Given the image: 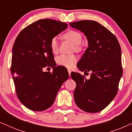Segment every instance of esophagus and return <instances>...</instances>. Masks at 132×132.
Returning <instances> with one entry per match:
<instances>
[{
    "instance_id": "esophagus-1",
    "label": "esophagus",
    "mask_w": 132,
    "mask_h": 132,
    "mask_svg": "<svg viewBox=\"0 0 132 132\" xmlns=\"http://www.w3.org/2000/svg\"><path fill=\"white\" fill-rule=\"evenodd\" d=\"M68 73H69V75L70 77V73H71L72 70H70V69H68Z\"/></svg>"
}]
</instances>
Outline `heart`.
<instances>
[{"mask_svg":"<svg viewBox=\"0 0 132 132\" xmlns=\"http://www.w3.org/2000/svg\"><path fill=\"white\" fill-rule=\"evenodd\" d=\"M64 39L70 40L75 44V49L77 51H81L82 50V46L81 45V41L82 39V36L79 31L70 30L64 33L63 35ZM50 48L53 53H58L59 49V43L58 38L54 36L51 38L50 44ZM78 60V57L75 54L71 55H60L56 58V62L59 65L65 66L68 68H73L75 64Z\"/></svg>","mask_w":132,"mask_h":132,"instance_id":"1","label":"heart"}]
</instances>
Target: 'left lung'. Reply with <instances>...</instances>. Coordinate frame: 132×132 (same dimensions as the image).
<instances>
[{
    "mask_svg": "<svg viewBox=\"0 0 132 132\" xmlns=\"http://www.w3.org/2000/svg\"><path fill=\"white\" fill-rule=\"evenodd\" d=\"M70 25L84 33L88 42L78 68L85 73H92L89 79L79 73L70 74L77 84L73 93L75 102L85 112H99L117 94L122 75L121 47L116 36L95 21L81 20Z\"/></svg>",
    "mask_w": 132,
    "mask_h": 132,
    "instance_id": "1",
    "label": "left lung"
}]
</instances>
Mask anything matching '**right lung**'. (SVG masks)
Instances as JSON below:
<instances>
[{"instance_id": "obj_1", "label": "right lung", "mask_w": 132, "mask_h": 132, "mask_svg": "<svg viewBox=\"0 0 132 132\" xmlns=\"http://www.w3.org/2000/svg\"><path fill=\"white\" fill-rule=\"evenodd\" d=\"M67 27L66 23L54 20H39L22 30L15 40L11 72L16 96L31 111L49 108L68 79L65 67L56 66L50 46L51 38ZM47 67L53 68L52 73L43 72Z\"/></svg>"}]
</instances>
